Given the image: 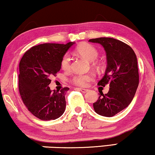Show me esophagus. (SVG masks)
<instances>
[{"instance_id":"34e87169","label":"esophagus","mask_w":155,"mask_h":155,"mask_svg":"<svg viewBox=\"0 0 155 155\" xmlns=\"http://www.w3.org/2000/svg\"><path fill=\"white\" fill-rule=\"evenodd\" d=\"M78 89V90H80V91H81L82 93H86V92H87V91H89V89H82V88H78V89Z\"/></svg>"}]
</instances>
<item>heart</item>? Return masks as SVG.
I'll list each match as a JSON object with an SVG mask.
<instances>
[{
	"instance_id": "b5f03b06",
	"label": "heart",
	"mask_w": 155,
	"mask_h": 155,
	"mask_svg": "<svg viewBox=\"0 0 155 155\" xmlns=\"http://www.w3.org/2000/svg\"><path fill=\"white\" fill-rule=\"evenodd\" d=\"M75 52L78 55L80 56L89 62H93L97 59L98 57V52L94 46L89 44L80 45L75 49ZM71 57L70 55L66 54L62 58L61 62V68L64 71H68L71 68ZM93 66L95 67L98 66V64L96 62L93 63ZM94 77L90 74H85V75H78L73 78V82L74 84L80 87H85L88 85L89 82L93 80Z\"/></svg>"
}]
</instances>
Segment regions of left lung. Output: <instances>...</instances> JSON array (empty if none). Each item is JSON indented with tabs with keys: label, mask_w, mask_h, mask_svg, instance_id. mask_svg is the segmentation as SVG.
I'll return each mask as SVG.
<instances>
[{
	"label": "left lung",
	"mask_w": 155,
	"mask_h": 155,
	"mask_svg": "<svg viewBox=\"0 0 155 155\" xmlns=\"http://www.w3.org/2000/svg\"><path fill=\"white\" fill-rule=\"evenodd\" d=\"M89 42L104 48L107 67L98 85L105 87L109 83L110 87L107 94L100 93L94 109L98 115L111 117L126 108L135 96L139 83L137 58L131 47L115 38H98Z\"/></svg>",
	"instance_id": "obj_1"
}]
</instances>
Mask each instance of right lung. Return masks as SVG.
<instances>
[{"mask_svg":"<svg viewBox=\"0 0 155 155\" xmlns=\"http://www.w3.org/2000/svg\"><path fill=\"white\" fill-rule=\"evenodd\" d=\"M75 42L66 45L44 43L26 51L19 63V90L28 110L41 120L59 118L66 109L65 95L69 90L64 87L51 91L50 77L61 69L62 58Z\"/></svg>","mask_w":155,"mask_h":155,"instance_id":"obj_1","label":"right lung"}]
</instances>
